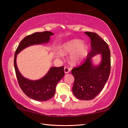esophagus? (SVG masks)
<instances>
[{
    "label": "esophagus",
    "mask_w": 128,
    "mask_h": 128,
    "mask_svg": "<svg viewBox=\"0 0 128 128\" xmlns=\"http://www.w3.org/2000/svg\"><path fill=\"white\" fill-rule=\"evenodd\" d=\"M70 70V69L69 68H68V67H67V66H66L64 68V72L66 73H69V71Z\"/></svg>",
    "instance_id": "1"
}]
</instances>
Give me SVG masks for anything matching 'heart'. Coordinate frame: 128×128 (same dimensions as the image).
Segmentation results:
<instances>
[{"label":"heart","mask_w":128,"mask_h":128,"mask_svg":"<svg viewBox=\"0 0 128 128\" xmlns=\"http://www.w3.org/2000/svg\"><path fill=\"white\" fill-rule=\"evenodd\" d=\"M88 47L83 46L82 41L74 40L66 43L63 47L62 52L64 54H72L71 62L76 64L81 62L87 55Z\"/></svg>","instance_id":"obj_1"}]
</instances>
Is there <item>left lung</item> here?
Returning <instances> with one entry per match:
<instances>
[{"label": "left lung", "mask_w": 128, "mask_h": 128, "mask_svg": "<svg viewBox=\"0 0 128 128\" xmlns=\"http://www.w3.org/2000/svg\"><path fill=\"white\" fill-rule=\"evenodd\" d=\"M91 39L92 50L86 60L71 70L74 77L72 91L80 100H92L100 92L109 77L111 71V54L108 44L100 36L93 32H85ZM100 53L102 62L94 66L90 62L92 56Z\"/></svg>", "instance_id": "left-lung-1"}]
</instances>
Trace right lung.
I'll list each match as a JSON object with an SVG mask.
<instances>
[{"label":"right lung","instance_id":"obj_1","mask_svg":"<svg viewBox=\"0 0 128 128\" xmlns=\"http://www.w3.org/2000/svg\"><path fill=\"white\" fill-rule=\"evenodd\" d=\"M52 35V32L46 31L36 32L28 36L21 41L15 52L14 66L19 86L25 95L35 100L47 101L52 98L55 95L56 85L64 76V67H51L42 78L32 81L24 77L19 72L16 64L17 55L28 46L47 43L50 36Z\"/></svg>","mask_w":128,"mask_h":128}]
</instances>
